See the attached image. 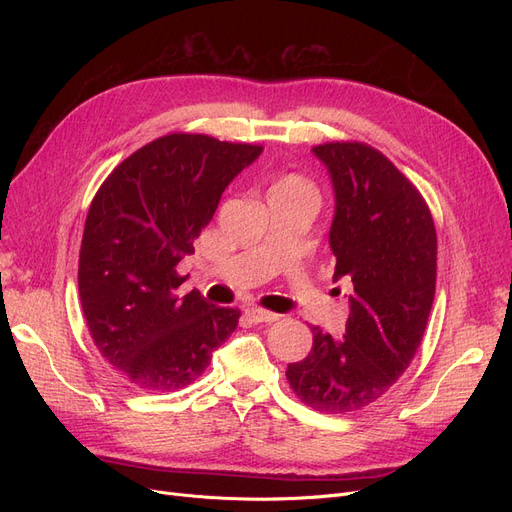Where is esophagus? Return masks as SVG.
<instances>
[{
    "label": "esophagus",
    "instance_id": "34e87169",
    "mask_svg": "<svg viewBox=\"0 0 512 512\" xmlns=\"http://www.w3.org/2000/svg\"><path fill=\"white\" fill-rule=\"evenodd\" d=\"M247 315L251 317L253 324H272V321H278V319H280L278 313L265 311V309H249Z\"/></svg>",
    "mask_w": 512,
    "mask_h": 512
}]
</instances>
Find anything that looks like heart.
<instances>
[{"mask_svg":"<svg viewBox=\"0 0 512 512\" xmlns=\"http://www.w3.org/2000/svg\"><path fill=\"white\" fill-rule=\"evenodd\" d=\"M270 195H292V197L309 199V201L315 203V191H313V186H311L303 176H297V174H288V176L278 178V180L270 186V193H267V197H270Z\"/></svg>","mask_w":512,"mask_h":512,"instance_id":"heart-1","label":"heart"}]
</instances>
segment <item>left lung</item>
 <instances>
[{"instance_id":"8db88e82","label":"left lung","mask_w":512,"mask_h":512,"mask_svg":"<svg viewBox=\"0 0 512 512\" xmlns=\"http://www.w3.org/2000/svg\"><path fill=\"white\" fill-rule=\"evenodd\" d=\"M313 153L334 184V282L353 284L351 313L342 340L313 328L286 378L307 407L338 415L384 396L411 365L436 294L438 238L417 186L384 153L359 141Z\"/></svg>"}]
</instances>
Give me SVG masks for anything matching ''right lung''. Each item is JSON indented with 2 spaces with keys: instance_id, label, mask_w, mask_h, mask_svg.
Masks as SVG:
<instances>
[{
  "instance_id": "1",
  "label": "right lung",
  "mask_w": 512,
  "mask_h": 512,
  "mask_svg": "<svg viewBox=\"0 0 512 512\" xmlns=\"http://www.w3.org/2000/svg\"><path fill=\"white\" fill-rule=\"evenodd\" d=\"M261 145L172 132L134 151L91 201L78 294L101 357L141 390L195 382L238 326V309L180 297L176 267L211 222L226 186Z\"/></svg>"
}]
</instances>
